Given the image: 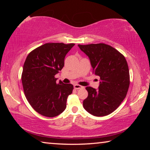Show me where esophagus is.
I'll return each instance as SVG.
<instances>
[{
  "mask_svg": "<svg viewBox=\"0 0 150 150\" xmlns=\"http://www.w3.org/2000/svg\"><path fill=\"white\" fill-rule=\"evenodd\" d=\"M83 88L82 86H81L79 85H78V84L74 85V88H75V89H80V88Z\"/></svg>",
  "mask_w": 150,
  "mask_h": 150,
  "instance_id": "1",
  "label": "esophagus"
}]
</instances>
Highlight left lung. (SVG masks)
Segmentation results:
<instances>
[{"mask_svg": "<svg viewBox=\"0 0 150 150\" xmlns=\"http://www.w3.org/2000/svg\"><path fill=\"white\" fill-rule=\"evenodd\" d=\"M89 58L93 73L100 77L97 89L87 87L83 107L91 115H110L125 98L130 85L128 65L122 54L105 44L78 45Z\"/></svg>", "mask_w": 150, "mask_h": 150, "instance_id": "8db88e82", "label": "left lung"}]
</instances>
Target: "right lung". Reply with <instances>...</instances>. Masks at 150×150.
I'll list each match as a JSON object with an SVG mask.
<instances>
[{"mask_svg": "<svg viewBox=\"0 0 150 150\" xmlns=\"http://www.w3.org/2000/svg\"><path fill=\"white\" fill-rule=\"evenodd\" d=\"M74 44L47 43L28 55L23 66L22 83L30 105L42 116L55 117L66 108L73 86L56 83L55 75L64 66L66 54Z\"/></svg>", "mask_w": 150, "mask_h": 150, "instance_id": "obj_1", "label": "right lung"}]
</instances>
